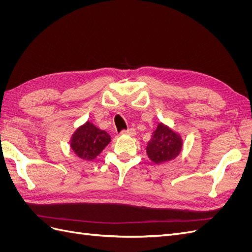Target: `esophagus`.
<instances>
[{
	"label": "esophagus",
	"mask_w": 252,
	"mask_h": 252,
	"mask_svg": "<svg viewBox=\"0 0 252 252\" xmlns=\"http://www.w3.org/2000/svg\"><path fill=\"white\" fill-rule=\"evenodd\" d=\"M121 134H123V135H130V136H133V135H135L136 134V130L134 128H130V129H128V130H123L121 132Z\"/></svg>",
	"instance_id": "esophagus-1"
}]
</instances>
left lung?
<instances>
[{
  "label": "left lung",
  "instance_id": "left-lung-1",
  "mask_svg": "<svg viewBox=\"0 0 252 252\" xmlns=\"http://www.w3.org/2000/svg\"><path fill=\"white\" fill-rule=\"evenodd\" d=\"M183 148V139L180 133L163 123H158L151 139L147 143L146 152L155 164H163L177 158Z\"/></svg>",
  "mask_w": 252,
  "mask_h": 252
}]
</instances>
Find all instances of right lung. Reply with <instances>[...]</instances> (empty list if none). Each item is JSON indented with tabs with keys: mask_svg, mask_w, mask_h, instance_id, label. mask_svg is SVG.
<instances>
[{
	"mask_svg": "<svg viewBox=\"0 0 252 252\" xmlns=\"http://www.w3.org/2000/svg\"><path fill=\"white\" fill-rule=\"evenodd\" d=\"M110 135L87 121L75 130L70 138V148L80 158L94 161L110 143Z\"/></svg>",
	"mask_w": 252,
	"mask_h": 252,
	"instance_id": "obj_1",
	"label": "right lung"
}]
</instances>
